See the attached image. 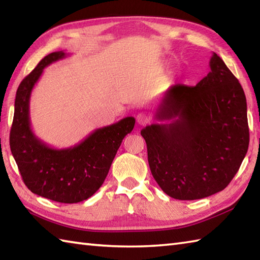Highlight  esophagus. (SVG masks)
Returning <instances> with one entry per match:
<instances>
[{
	"label": "esophagus",
	"mask_w": 260,
	"mask_h": 260,
	"mask_svg": "<svg viewBox=\"0 0 260 260\" xmlns=\"http://www.w3.org/2000/svg\"><path fill=\"white\" fill-rule=\"evenodd\" d=\"M136 120H137V124L143 126V125H145V124L148 123V117H147V115L141 113V114L137 115Z\"/></svg>",
	"instance_id": "esophagus-1"
}]
</instances>
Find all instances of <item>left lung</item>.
<instances>
[{"instance_id": "obj_1", "label": "left lung", "mask_w": 260, "mask_h": 260, "mask_svg": "<svg viewBox=\"0 0 260 260\" xmlns=\"http://www.w3.org/2000/svg\"><path fill=\"white\" fill-rule=\"evenodd\" d=\"M209 64L196 86L170 87L155 110L157 123L141 131L153 178L178 200L222 191L249 145L244 89L217 53Z\"/></svg>"}]
</instances>
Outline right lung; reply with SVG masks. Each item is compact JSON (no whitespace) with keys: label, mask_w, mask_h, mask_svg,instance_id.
I'll return each mask as SVG.
<instances>
[{"label":"right lung","mask_w":260,"mask_h":260,"mask_svg":"<svg viewBox=\"0 0 260 260\" xmlns=\"http://www.w3.org/2000/svg\"><path fill=\"white\" fill-rule=\"evenodd\" d=\"M68 54H48L21 81L16 90L10 147L24 184L31 192L52 201L77 203L87 200L104 183L124 137L134 128L135 118L125 117L97 128L79 144L53 148L31 129L30 97L43 69Z\"/></svg>","instance_id":"add662e5"}]
</instances>
